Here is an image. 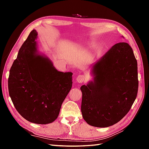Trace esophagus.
I'll return each mask as SVG.
<instances>
[{
    "instance_id": "1",
    "label": "esophagus",
    "mask_w": 149,
    "mask_h": 149,
    "mask_svg": "<svg viewBox=\"0 0 149 149\" xmlns=\"http://www.w3.org/2000/svg\"><path fill=\"white\" fill-rule=\"evenodd\" d=\"M75 80L78 83H82L85 80V77L83 75H79L75 79Z\"/></svg>"
}]
</instances>
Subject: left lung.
Here are the masks:
<instances>
[{
	"label": "left lung",
	"instance_id": "left-lung-1",
	"mask_svg": "<svg viewBox=\"0 0 149 149\" xmlns=\"http://www.w3.org/2000/svg\"><path fill=\"white\" fill-rule=\"evenodd\" d=\"M91 67L93 79L81 87L82 115L91 126L109 127L126 115L136 98L137 61L131 47L121 42Z\"/></svg>",
	"mask_w": 149,
	"mask_h": 149
}]
</instances>
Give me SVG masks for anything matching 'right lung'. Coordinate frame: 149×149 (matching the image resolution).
<instances>
[{"label": "right lung", "mask_w": 149, "mask_h": 149, "mask_svg": "<svg viewBox=\"0 0 149 149\" xmlns=\"http://www.w3.org/2000/svg\"><path fill=\"white\" fill-rule=\"evenodd\" d=\"M33 29L22 44L9 71L8 90L13 105L30 122L47 124L58 118L72 86V73L59 72L40 54Z\"/></svg>", "instance_id": "right-lung-1"}]
</instances>
